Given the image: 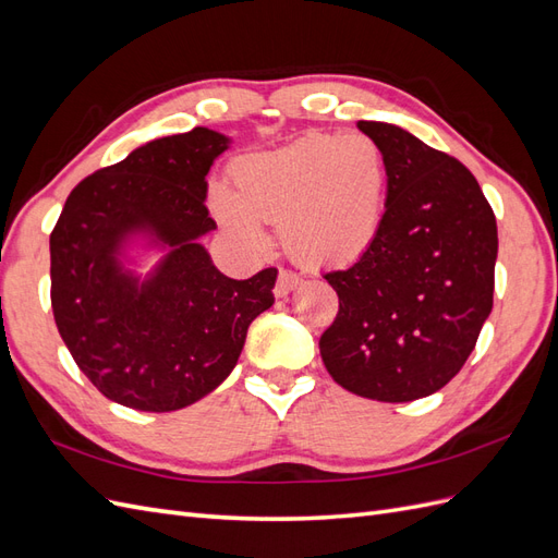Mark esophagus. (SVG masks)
<instances>
[{
    "label": "esophagus",
    "instance_id": "34e87169",
    "mask_svg": "<svg viewBox=\"0 0 558 558\" xmlns=\"http://www.w3.org/2000/svg\"><path fill=\"white\" fill-rule=\"evenodd\" d=\"M299 284H302V278H299L296 274H292V270H280L274 292H276V296H288L292 290L299 288Z\"/></svg>",
    "mask_w": 558,
    "mask_h": 558
}]
</instances>
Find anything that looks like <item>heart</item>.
Instances as JSON below:
<instances>
[{
    "instance_id": "obj_1",
    "label": "heart",
    "mask_w": 558,
    "mask_h": 558,
    "mask_svg": "<svg viewBox=\"0 0 558 558\" xmlns=\"http://www.w3.org/2000/svg\"><path fill=\"white\" fill-rule=\"evenodd\" d=\"M233 193L209 191L223 231L264 250L259 223H280L292 259L347 266L375 245L387 205V162L365 134H306L278 150L242 155L228 169Z\"/></svg>"
}]
</instances>
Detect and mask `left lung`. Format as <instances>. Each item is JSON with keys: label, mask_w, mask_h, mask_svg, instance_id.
<instances>
[{"label": "left lung", "mask_w": 558, "mask_h": 558, "mask_svg": "<svg viewBox=\"0 0 558 558\" xmlns=\"http://www.w3.org/2000/svg\"><path fill=\"white\" fill-rule=\"evenodd\" d=\"M387 162L381 231L325 274L339 296L320 355L347 391L381 403L432 396L460 373L493 311L497 223L474 174L396 124L359 122Z\"/></svg>", "instance_id": "left-lung-1"}]
</instances>
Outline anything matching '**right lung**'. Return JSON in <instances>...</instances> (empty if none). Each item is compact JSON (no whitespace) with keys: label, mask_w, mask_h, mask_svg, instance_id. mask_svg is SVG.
<instances>
[{"label":"right lung","mask_w":558,"mask_h":558,"mask_svg":"<svg viewBox=\"0 0 558 558\" xmlns=\"http://www.w3.org/2000/svg\"><path fill=\"white\" fill-rule=\"evenodd\" d=\"M231 138L195 126L132 150L77 183L49 238L51 308L77 367L112 403L193 405L231 375L278 270L223 276L199 238L217 228L207 171ZM141 239L162 248L146 279L125 266Z\"/></svg>","instance_id":"right-lung-1"}]
</instances>
